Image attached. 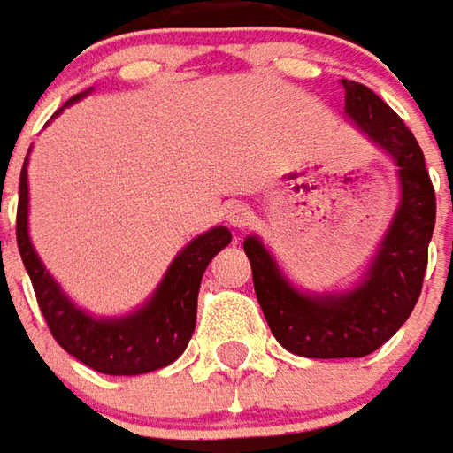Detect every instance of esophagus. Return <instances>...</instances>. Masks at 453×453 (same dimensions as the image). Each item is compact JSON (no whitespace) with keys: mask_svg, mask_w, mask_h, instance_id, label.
Returning <instances> with one entry per match:
<instances>
[{"mask_svg":"<svg viewBox=\"0 0 453 453\" xmlns=\"http://www.w3.org/2000/svg\"><path fill=\"white\" fill-rule=\"evenodd\" d=\"M250 220H252V211L247 206H230L227 208V223L233 227H245L250 226Z\"/></svg>","mask_w":453,"mask_h":453,"instance_id":"1","label":"esophagus"}]
</instances>
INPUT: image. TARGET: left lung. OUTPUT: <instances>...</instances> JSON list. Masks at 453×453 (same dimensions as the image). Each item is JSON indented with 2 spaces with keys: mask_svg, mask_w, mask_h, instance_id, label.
Instances as JSON below:
<instances>
[{
  "mask_svg": "<svg viewBox=\"0 0 453 453\" xmlns=\"http://www.w3.org/2000/svg\"><path fill=\"white\" fill-rule=\"evenodd\" d=\"M347 113L398 162L403 201L364 284L340 296H303L286 284L257 237L245 240L257 301L279 344L298 357H366L398 333L422 294L437 196L425 155L398 113L369 87L342 80Z\"/></svg>",
  "mask_w": 453,
  "mask_h": 453,
  "instance_id": "8db88e82",
  "label": "left lung"
}]
</instances>
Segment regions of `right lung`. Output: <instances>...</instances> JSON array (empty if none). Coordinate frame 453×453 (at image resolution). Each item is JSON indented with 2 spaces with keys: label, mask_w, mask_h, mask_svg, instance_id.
<instances>
[{
  "label": "right lung",
  "mask_w": 453,
  "mask_h": 453,
  "mask_svg": "<svg viewBox=\"0 0 453 453\" xmlns=\"http://www.w3.org/2000/svg\"><path fill=\"white\" fill-rule=\"evenodd\" d=\"M82 94L67 104L77 102ZM65 104V106H67ZM63 111V109H60ZM28 184H26V162L19 179V206H16V245L24 259V266L35 301L43 313L48 330L55 342L74 359L89 369L111 376H135L167 366L187 349L196 327V301L201 276L208 262L230 242L227 227H213L206 235L196 237L181 255L172 262L165 281L142 311L123 320H94L80 308H74L67 296L60 291L41 259L35 257L28 230Z\"/></svg>",
  "instance_id": "obj_1"
}]
</instances>
